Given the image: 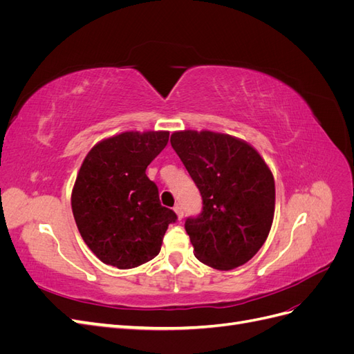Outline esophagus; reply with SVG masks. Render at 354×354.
I'll return each instance as SVG.
<instances>
[{
	"label": "esophagus",
	"mask_w": 354,
	"mask_h": 354,
	"mask_svg": "<svg viewBox=\"0 0 354 354\" xmlns=\"http://www.w3.org/2000/svg\"><path fill=\"white\" fill-rule=\"evenodd\" d=\"M174 211H176V214H177V218H178V220L183 218V208H181V205H178V203H177V205L174 207Z\"/></svg>",
	"instance_id": "obj_1"
}]
</instances>
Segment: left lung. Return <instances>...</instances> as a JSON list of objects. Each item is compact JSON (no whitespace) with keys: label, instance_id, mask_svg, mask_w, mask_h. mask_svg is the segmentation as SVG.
Wrapping results in <instances>:
<instances>
[{"label":"left lung","instance_id":"8db88e82","mask_svg":"<svg viewBox=\"0 0 354 354\" xmlns=\"http://www.w3.org/2000/svg\"><path fill=\"white\" fill-rule=\"evenodd\" d=\"M171 146L203 201L201 216L185 224L195 257L216 270L248 263L273 224L276 194L269 165L254 146L224 133L174 131Z\"/></svg>","mask_w":354,"mask_h":354}]
</instances>
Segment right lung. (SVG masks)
<instances>
[{
    "label": "right lung",
    "instance_id": "add662e5",
    "mask_svg": "<svg viewBox=\"0 0 354 354\" xmlns=\"http://www.w3.org/2000/svg\"><path fill=\"white\" fill-rule=\"evenodd\" d=\"M169 131H124L95 143L84 158L71 195L81 238L97 259L134 269L159 254L174 211L160 205L146 168Z\"/></svg>",
    "mask_w": 354,
    "mask_h": 354
}]
</instances>
